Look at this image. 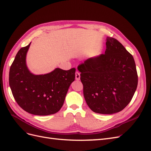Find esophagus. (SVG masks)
<instances>
[{
  "mask_svg": "<svg viewBox=\"0 0 151 151\" xmlns=\"http://www.w3.org/2000/svg\"><path fill=\"white\" fill-rule=\"evenodd\" d=\"M80 77H81L80 73L78 71L76 72V79L77 80V81H79L80 79Z\"/></svg>",
  "mask_w": 151,
  "mask_h": 151,
  "instance_id": "esophagus-1",
  "label": "esophagus"
}]
</instances>
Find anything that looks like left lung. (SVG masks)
Segmentation results:
<instances>
[{"instance_id": "obj_1", "label": "left lung", "mask_w": 151, "mask_h": 151, "mask_svg": "<svg viewBox=\"0 0 151 151\" xmlns=\"http://www.w3.org/2000/svg\"><path fill=\"white\" fill-rule=\"evenodd\" d=\"M105 53L80 64L83 94L89 108L101 114L122 111L130 102L138 84L133 56L115 38L108 37Z\"/></svg>"}]
</instances>
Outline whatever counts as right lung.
<instances>
[{"instance_id":"1","label":"right lung","mask_w":151,"mask_h":151,"mask_svg":"<svg viewBox=\"0 0 151 151\" xmlns=\"http://www.w3.org/2000/svg\"><path fill=\"white\" fill-rule=\"evenodd\" d=\"M30 44L18 51L10 67V88L16 101L26 112L40 116L52 115L62 107L68 88L75 80L76 68H57L47 74L33 75L26 65Z\"/></svg>"}]
</instances>
